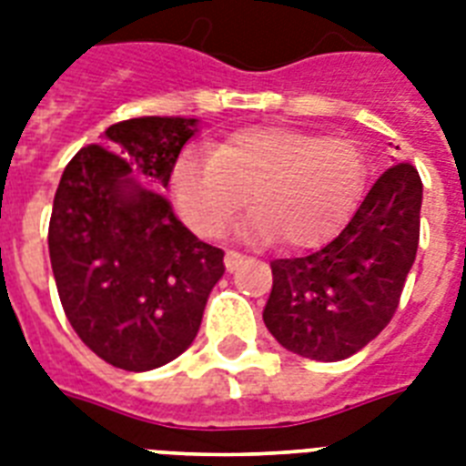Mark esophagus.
Segmentation results:
<instances>
[{"instance_id":"obj_1","label":"esophagus","mask_w":466,"mask_h":466,"mask_svg":"<svg viewBox=\"0 0 466 466\" xmlns=\"http://www.w3.org/2000/svg\"><path fill=\"white\" fill-rule=\"evenodd\" d=\"M244 263V254H239V251H234V248H229L225 254V266L227 270H237Z\"/></svg>"}]
</instances>
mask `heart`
I'll return each mask as SVG.
<instances>
[{"mask_svg": "<svg viewBox=\"0 0 466 466\" xmlns=\"http://www.w3.org/2000/svg\"><path fill=\"white\" fill-rule=\"evenodd\" d=\"M365 181V157L350 140L244 127L215 152L188 149L174 168L176 200L190 227L219 234L247 205V229L288 248H309L339 232Z\"/></svg>", "mask_w": 466, "mask_h": 466, "instance_id": "1", "label": "heart"}]
</instances>
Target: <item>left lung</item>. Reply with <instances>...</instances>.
<instances>
[{
    "instance_id": "1",
    "label": "left lung",
    "mask_w": 466,
    "mask_h": 466,
    "mask_svg": "<svg viewBox=\"0 0 466 466\" xmlns=\"http://www.w3.org/2000/svg\"><path fill=\"white\" fill-rule=\"evenodd\" d=\"M420 200L416 167L394 164L331 241L307 256L270 261L273 290L263 321L280 346L336 362L390 324L416 261Z\"/></svg>"
}]
</instances>
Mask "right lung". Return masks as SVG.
<instances>
[{
	"label": "right lung",
	"mask_w": 466,
	"mask_h": 466,
	"mask_svg": "<svg viewBox=\"0 0 466 466\" xmlns=\"http://www.w3.org/2000/svg\"><path fill=\"white\" fill-rule=\"evenodd\" d=\"M196 118H130L72 157L53 200L47 248L62 309L113 368L145 372L193 343L225 251L174 215L161 193Z\"/></svg>",
	"instance_id": "obj_1"
}]
</instances>
